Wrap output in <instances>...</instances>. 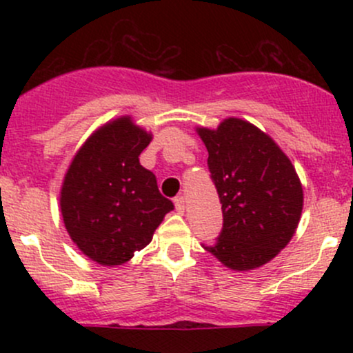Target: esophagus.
<instances>
[{"mask_svg":"<svg viewBox=\"0 0 353 353\" xmlns=\"http://www.w3.org/2000/svg\"><path fill=\"white\" fill-rule=\"evenodd\" d=\"M174 205H176L177 212L182 214L185 210V199L182 196H177L176 199H174Z\"/></svg>","mask_w":353,"mask_h":353,"instance_id":"obj_1","label":"esophagus"}]
</instances>
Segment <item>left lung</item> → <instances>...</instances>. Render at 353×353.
Returning a JSON list of instances; mask_svg holds the SVG:
<instances>
[{
	"instance_id": "left-lung-1",
	"label": "left lung",
	"mask_w": 353,
	"mask_h": 353,
	"mask_svg": "<svg viewBox=\"0 0 353 353\" xmlns=\"http://www.w3.org/2000/svg\"><path fill=\"white\" fill-rule=\"evenodd\" d=\"M222 204V230L204 249L232 270L267 264L290 242L303 208L295 168L270 136L239 117L197 128Z\"/></svg>"
}]
</instances>
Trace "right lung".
I'll list each match as a JSON object with an SVG mask.
<instances>
[{"instance_id":"1","label":"right lung","mask_w":353,"mask_h":353,"mask_svg":"<svg viewBox=\"0 0 353 353\" xmlns=\"http://www.w3.org/2000/svg\"><path fill=\"white\" fill-rule=\"evenodd\" d=\"M152 134L117 117L96 129L72 157L59 194L64 228L101 265H121L152 241L174 204L139 163Z\"/></svg>"}]
</instances>
